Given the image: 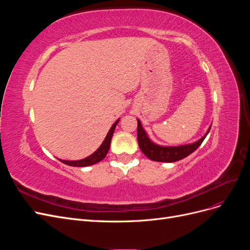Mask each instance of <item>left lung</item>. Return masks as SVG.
I'll use <instances>...</instances> for the list:
<instances>
[{"mask_svg":"<svg viewBox=\"0 0 250 250\" xmlns=\"http://www.w3.org/2000/svg\"><path fill=\"white\" fill-rule=\"evenodd\" d=\"M209 129L210 127L208 128L206 135H203L199 141L195 142L193 144H188V145H184V146H176V147H165V146L156 145V144L152 143L149 140L145 130L143 129L140 120H138V143L142 152L148 158H150L151 161L161 162V163H173V162L183 160V158L193 153L194 151L201 145L203 140L206 139V137L208 135Z\"/></svg>","mask_w":250,"mask_h":250,"instance_id":"left-lung-1","label":"left lung"}]
</instances>
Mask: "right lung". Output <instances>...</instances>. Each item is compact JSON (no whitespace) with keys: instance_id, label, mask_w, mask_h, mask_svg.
I'll return each mask as SVG.
<instances>
[{"instance_id":"1","label":"right lung","mask_w":250,"mask_h":250,"mask_svg":"<svg viewBox=\"0 0 250 250\" xmlns=\"http://www.w3.org/2000/svg\"><path fill=\"white\" fill-rule=\"evenodd\" d=\"M118 122H119V120H117L115 124L111 126V128L106 135V138H105L100 148L98 149L96 152H94L92 155H89L88 157L83 158V160H80V161H62V160H59V161L67 166H72V167H86V166H92L94 164L99 163L100 161L103 160L105 156H106V154L108 152L112 134H113V131H115V128H116Z\"/></svg>"}]
</instances>
